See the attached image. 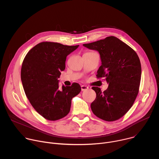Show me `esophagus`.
<instances>
[{"instance_id":"obj_1","label":"esophagus","mask_w":159,"mask_h":159,"mask_svg":"<svg viewBox=\"0 0 159 159\" xmlns=\"http://www.w3.org/2000/svg\"><path fill=\"white\" fill-rule=\"evenodd\" d=\"M89 89V87L86 85H81V90H82V91H84V90H86Z\"/></svg>"}]
</instances>
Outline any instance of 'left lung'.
<instances>
[{
    "label": "left lung",
    "instance_id": "left-lung-1",
    "mask_svg": "<svg viewBox=\"0 0 159 159\" xmlns=\"http://www.w3.org/2000/svg\"><path fill=\"white\" fill-rule=\"evenodd\" d=\"M83 46L98 51L101 65L96 75L104 77L109 84L102 92L98 87L90 107L98 118L114 121L123 117L133 106L139 91L142 68L139 56L128 44L115 36H108Z\"/></svg>",
    "mask_w": 159,
    "mask_h": 159
}]
</instances>
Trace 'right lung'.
<instances>
[{"label": "right lung", "instance_id": "1", "mask_svg": "<svg viewBox=\"0 0 159 159\" xmlns=\"http://www.w3.org/2000/svg\"><path fill=\"white\" fill-rule=\"evenodd\" d=\"M79 46L41 42L28 52L22 62L20 78L25 94L34 109L46 120L56 121L66 116L72 98L80 92L77 83L63 85L60 89L58 80L65 69L67 55Z\"/></svg>", "mask_w": 159, "mask_h": 159}]
</instances>
